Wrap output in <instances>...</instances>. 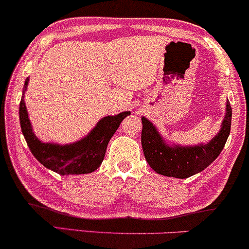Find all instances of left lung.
<instances>
[{"label":"left lung","mask_w":249,"mask_h":249,"mask_svg":"<svg viewBox=\"0 0 249 249\" xmlns=\"http://www.w3.org/2000/svg\"><path fill=\"white\" fill-rule=\"evenodd\" d=\"M142 146L151 168L161 176L185 179L204 171L218 158L231 132L232 107L230 102L226 103V113L219 132L206 144L186 146L172 144L146 117H142Z\"/></svg>","instance_id":"obj_1"}]
</instances>
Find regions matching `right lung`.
<instances>
[{
	"mask_svg": "<svg viewBox=\"0 0 249 249\" xmlns=\"http://www.w3.org/2000/svg\"><path fill=\"white\" fill-rule=\"evenodd\" d=\"M29 84V77L25 79L23 95L19 103V123L22 133L29 146L31 153L44 167L53 172L69 174H87L96 171L101 166L111 137L125 117L131 115L130 111L115 116H107L96 124V126L82 139L70 144L45 142L37 138L33 131L29 115L24 102V92Z\"/></svg>",
	"mask_w": 249,
	"mask_h": 249,
	"instance_id": "right-lung-1",
	"label": "right lung"
}]
</instances>
